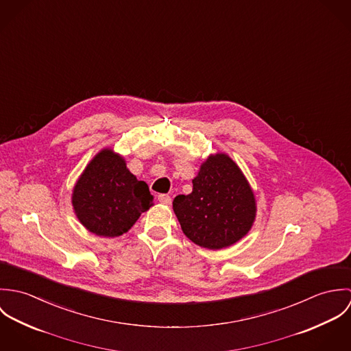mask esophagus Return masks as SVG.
I'll list each match as a JSON object with an SVG mask.
<instances>
[{"mask_svg":"<svg viewBox=\"0 0 351 351\" xmlns=\"http://www.w3.org/2000/svg\"><path fill=\"white\" fill-rule=\"evenodd\" d=\"M158 201L162 202V204L169 205V204H171V197H170L169 195H159V196H158Z\"/></svg>","mask_w":351,"mask_h":351,"instance_id":"34e87169","label":"esophagus"}]
</instances>
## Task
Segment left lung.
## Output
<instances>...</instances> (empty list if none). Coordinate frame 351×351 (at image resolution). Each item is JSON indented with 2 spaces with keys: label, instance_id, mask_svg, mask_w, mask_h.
I'll list each match as a JSON object with an SVG mask.
<instances>
[{
  "label": "left lung",
  "instance_id": "left-lung-1",
  "mask_svg": "<svg viewBox=\"0 0 351 351\" xmlns=\"http://www.w3.org/2000/svg\"><path fill=\"white\" fill-rule=\"evenodd\" d=\"M191 195L173 201L184 234L209 250L241 241L255 219V197L239 166L226 154L208 156L201 165Z\"/></svg>",
  "mask_w": 351,
  "mask_h": 351
}]
</instances>
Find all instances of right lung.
I'll use <instances>...</instances> for the list:
<instances>
[{
  "label": "right lung",
  "mask_w": 351,
  "mask_h": 351,
  "mask_svg": "<svg viewBox=\"0 0 351 351\" xmlns=\"http://www.w3.org/2000/svg\"><path fill=\"white\" fill-rule=\"evenodd\" d=\"M71 202L84 227L99 237L114 238L136 223L154 205V197L149 185L127 169L123 156L105 149L81 174Z\"/></svg>",
  "instance_id": "1"
}]
</instances>
